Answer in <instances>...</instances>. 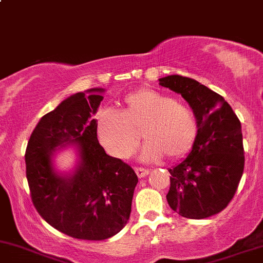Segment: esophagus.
<instances>
[{"label": "esophagus", "instance_id": "obj_1", "mask_svg": "<svg viewBox=\"0 0 263 263\" xmlns=\"http://www.w3.org/2000/svg\"><path fill=\"white\" fill-rule=\"evenodd\" d=\"M134 171H135V173H137V176L139 178H144V177H146L147 174H148V170H145V168L135 167Z\"/></svg>", "mask_w": 263, "mask_h": 263}]
</instances>
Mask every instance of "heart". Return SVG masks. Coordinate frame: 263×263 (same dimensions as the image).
<instances>
[{"mask_svg": "<svg viewBox=\"0 0 263 263\" xmlns=\"http://www.w3.org/2000/svg\"><path fill=\"white\" fill-rule=\"evenodd\" d=\"M97 138L109 155L129 158L137 150L140 134L146 141L142 158L157 161L184 157L197 137V122L189 107L151 89L128 93L118 112L103 111L97 117Z\"/></svg>", "mask_w": 263, "mask_h": 263, "instance_id": "1", "label": "heart"}]
</instances>
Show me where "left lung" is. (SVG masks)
I'll return each instance as SVG.
<instances>
[{
	"mask_svg": "<svg viewBox=\"0 0 263 263\" xmlns=\"http://www.w3.org/2000/svg\"><path fill=\"white\" fill-rule=\"evenodd\" d=\"M161 86L180 93L197 122V137L186 158L171 168L167 201L190 219H202L224 210L244 172L241 124L218 93L191 78L168 76Z\"/></svg>",
	"mask_w": 263,
	"mask_h": 263,
	"instance_id": "obj_1",
	"label": "left lung"
}]
</instances>
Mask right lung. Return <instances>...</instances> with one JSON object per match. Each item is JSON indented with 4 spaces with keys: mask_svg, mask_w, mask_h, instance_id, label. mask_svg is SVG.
<instances>
[{
    "mask_svg": "<svg viewBox=\"0 0 263 263\" xmlns=\"http://www.w3.org/2000/svg\"><path fill=\"white\" fill-rule=\"evenodd\" d=\"M77 92L40 119L25 151L31 201L54 229L82 240H105L124 228L138 177L106 154L97 140V112L105 89ZM72 144L80 160L72 174H58L53 157Z\"/></svg>",
    "mask_w": 263,
    "mask_h": 263,
    "instance_id": "obj_1",
    "label": "right lung"
}]
</instances>
